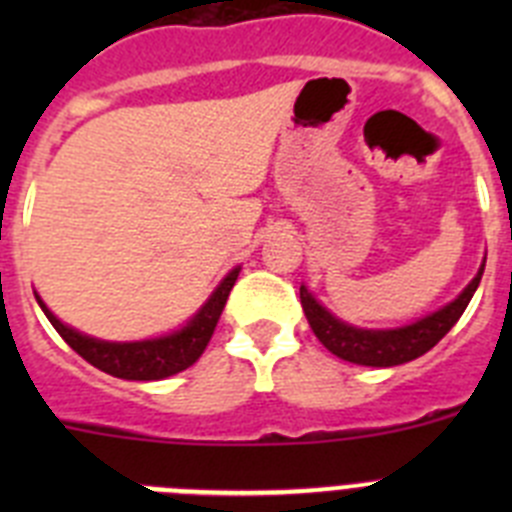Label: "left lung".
Returning <instances> with one entry per match:
<instances>
[{
  "label": "left lung",
  "mask_w": 512,
  "mask_h": 512,
  "mask_svg": "<svg viewBox=\"0 0 512 512\" xmlns=\"http://www.w3.org/2000/svg\"><path fill=\"white\" fill-rule=\"evenodd\" d=\"M482 274H485V266L469 282V287L443 310L397 330H361L354 328V325L341 323L323 305H318L305 287H300V300L312 333L318 336V341L328 348L330 354L361 366H397L418 359L425 351H431L454 328L456 320L464 315L469 300L477 292Z\"/></svg>",
  "instance_id": "obj_1"
}]
</instances>
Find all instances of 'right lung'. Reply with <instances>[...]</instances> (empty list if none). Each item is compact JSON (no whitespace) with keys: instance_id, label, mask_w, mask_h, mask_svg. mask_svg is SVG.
I'll return each mask as SVG.
<instances>
[{"instance_id":"add662e5","label":"right lung","mask_w":512,"mask_h":512,"mask_svg":"<svg viewBox=\"0 0 512 512\" xmlns=\"http://www.w3.org/2000/svg\"><path fill=\"white\" fill-rule=\"evenodd\" d=\"M238 271L233 269L223 284L215 289V295L207 300V305L194 315L192 323L187 328L176 330L166 338H153V341H138V343H107L97 341V338L81 336L69 325H63L61 320L53 315L48 307L40 302L45 318L51 320L53 328L58 330V336L74 348L76 354L92 366L102 369L104 374H112L117 379H135V382H151V379H164L171 374L184 372L187 366L205 354L207 343H210L215 325L220 320L225 302H228L230 289H233Z\"/></svg>"}]
</instances>
